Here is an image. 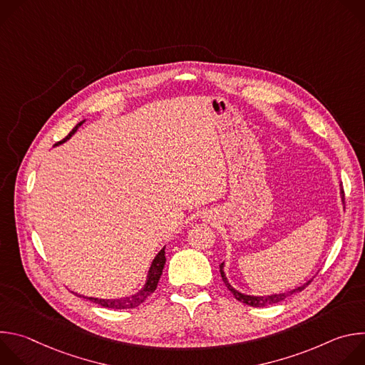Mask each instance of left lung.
Segmentation results:
<instances>
[{
	"mask_svg": "<svg viewBox=\"0 0 365 365\" xmlns=\"http://www.w3.org/2000/svg\"><path fill=\"white\" fill-rule=\"evenodd\" d=\"M341 196H342V200H344V189H341ZM224 263H221L220 264V269H221V277H222V280H224V283H225V286L228 287V290L234 294V297L237 299V300H240V302H242L244 304H248V306H254V307H263V306H269V304H273V303H279V302H282L283 299H286L287 296H290V294H293V293H297V292H302L307 284H310V282H307L306 284H303L302 287H297V289H294V290H292V292H289V293H280V294H273V296H266V297H255V296H247V294H242V293H240V292H237V290H234L232 287H231V284L228 283V280H227V277H225V274H224Z\"/></svg>",
	"mask_w": 365,
	"mask_h": 365,
	"instance_id": "left-lung-1",
	"label": "left lung"
}]
</instances>
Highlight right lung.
<instances>
[{
	"instance_id": "add662e5",
	"label": "right lung",
	"mask_w": 365,
	"mask_h": 365,
	"mask_svg": "<svg viewBox=\"0 0 365 365\" xmlns=\"http://www.w3.org/2000/svg\"><path fill=\"white\" fill-rule=\"evenodd\" d=\"M81 124H82V123H79V124H78L62 141H59V143H63L65 140H68V138L78 130V127H79ZM165 263H166V257H165V248H163L158 255H155V258L153 259L145 286H144L137 294H134V296H131V297L115 299V300H113V299H108V300H106V299H92V297H86V299H89V300L93 302V303H98V304H101V306H103V307H111V309H133V307H137V306H140V304L155 290V287H158V283H159V280H160V276H162Z\"/></svg>"
}]
</instances>
